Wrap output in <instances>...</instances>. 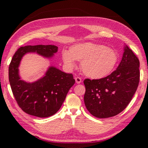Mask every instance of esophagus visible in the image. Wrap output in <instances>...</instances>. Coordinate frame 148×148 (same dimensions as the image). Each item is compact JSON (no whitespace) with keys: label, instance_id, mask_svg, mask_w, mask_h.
Segmentation results:
<instances>
[{"label":"esophagus","instance_id":"34e87169","mask_svg":"<svg viewBox=\"0 0 148 148\" xmlns=\"http://www.w3.org/2000/svg\"><path fill=\"white\" fill-rule=\"evenodd\" d=\"M75 80H76V82L77 84L82 83V79H81V77H75Z\"/></svg>","mask_w":148,"mask_h":148}]
</instances>
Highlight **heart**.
I'll list each match as a JSON object with an SVG mask.
<instances>
[{"label":"heart","mask_w":148,"mask_h":148,"mask_svg":"<svg viewBox=\"0 0 148 148\" xmlns=\"http://www.w3.org/2000/svg\"><path fill=\"white\" fill-rule=\"evenodd\" d=\"M64 63L69 68L76 66V61L82 62L81 69L86 76L92 79H101L114 71L118 61L116 50L104 45L85 42L71 46L69 52L61 54Z\"/></svg>","instance_id":"heart-1"}]
</instances>
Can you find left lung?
I'll list each match as a JSON object with an SVG mask.
<instances>
[{
  "label": "left lung",
  "instance_id": "left-lung-1",
  "mask_svg": "<svg viewBox=\"0 0 148 148\" xmlns=\"http://www.w3.org/2000/svg\"><path fill=\"white\" fill-rule=\"evenodd\" d=\"M139 66L138 58L126 46L116 71L103 78L85 79L84 102L91 114L108 118L126 108L138 86Z\"/></svg>",
  "mask_w": 148,
  "mask_h": 148
}]
</instances>
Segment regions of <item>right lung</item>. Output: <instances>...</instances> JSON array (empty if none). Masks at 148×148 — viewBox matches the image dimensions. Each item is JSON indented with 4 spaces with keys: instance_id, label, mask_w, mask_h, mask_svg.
<instances>
[{
    "instance_id": "right-lung-1",
    "label": "right lung",
    "mask_w": 148,
    "mask_h": 148,
    "mask_svg": "<svg viewBox=\"0 0 148 148\" xmlns=\"http://www.w3.org/2000/svg\"><path fill=\"white\" fill-rule=\"evenodd\" d=\"M58 47L36 45L21 47L15 53L9 66V82L18 106L25 113L38 117L54 115L61 107L69 89L75 84L72 74H66L50 66L45 76L34 83L20 79L18 67L22 57L28 52H36L50 58Z\"/></svg>"
}]
</instances>
